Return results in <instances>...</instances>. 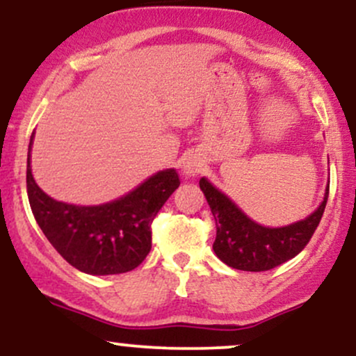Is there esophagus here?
<instances>
[{"label": "esophagus", "instance_id": "obj_1", "mask_svg": "<svg viewBox=\"0 0 356 356\" xmlns=\"http://www.w3.org/2000/svg\"><path fill=\"white\" fill-rule=\"evenodd\" d=\"M184 172H186V175H196L197 172H199L197 163H194V162H187L186 165H184Z\"/></svg>", "mask_w": 356, "mask_h": 356}]
</instances>
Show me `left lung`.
Masks as SVG:
<instances>
[{
    "label": "left lung",
    "instance_id": "left-lung-1",
    "mask_svg": "<svg viewBox=\"0 0 356 356\" xmlns=\"http://www.w3.org/2000/svg\"><path fill=\"white\" fill-rule=\"evenodd\" d=\"M199 187L204 193L216 221L214 253L228 267L247 272L270 270L302 252L321 221L330 194L327 186L319 208L306 220L282 228H267L250 220L232 199L218 191L206 177L199 181Z\"/></svg>",
    "mask_w": 356,
    "mask_h": 356
}]
</instances>
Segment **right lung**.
<instances>
[{
  "label": "right lung",
  "mask_w": 356,
  "mask_h": 356,
  "mask_svg": "<svg viewBox=\"0 0 356 356\" xmlns=\"http://www.w3.org/2000/svg\"><path fill=\"white\" fill-rule=\"evenodd\" d=\"M26 159V193L47 240L72 267L91 275H115L138 267L152 248V222L177 189V172L167 169L127 196L101 206H74L47 196Z\"/></svg>",
  "instance_id": "add662e5"
}]
</instances>
